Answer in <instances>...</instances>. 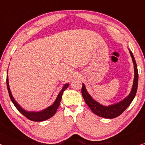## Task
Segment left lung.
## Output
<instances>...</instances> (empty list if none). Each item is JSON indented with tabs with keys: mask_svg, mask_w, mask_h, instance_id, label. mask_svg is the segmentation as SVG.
Returning a JSON list of instances; mask_svg holds the SVG:
<instances>
[{
	"mask_svg": "<svg viewBox=\"0 0 145 145\" xmlns=\"http://www.w3.org/2000/svg\"><path fill=\"white\" fill-rule=\"evenodd\" d=\"M129 52L130 56L132 57V61L134 66V83H133L132 90H131L129 95L124 99L123 100L121 101L109 106H103L101 105L100 103L95 101L91 97V95L87 91L84 84H82L81 92L85 103L88 106L93 114L97 115V116L101 117V118L113 119L120 116L129 106L131 103L132 102L133 99L135 97V94H136L137 92V85H138V71H137L136 62L135 61L134 55H133L132 52L130 50H129Z\"/></svg>",
	"mask_w": 145,
	"mask_h": 145,
	"instance_id": "8db88e82",
	"label": "left lung"
}]
</instances>
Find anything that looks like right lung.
Returning a JSON list of instances; mask_svg holds the SVG:
<instances>
[{"label":"right lung","mask_w":145,"mask_h":145,"mask_svg":"<svg viewBox=\"0 0 145 145\" xmlns=\"http://www.w3.org/2000/svg\"><path fill=\"white\" fill-rule=\"evenodd\" d=\"M6 84H7V88H8L9 95H10L11 101H12V103H13V105H15V106L17 108V109L19 110L23 116L26 117V118H27L31 121H37V122L46 120V119H48L49 118H52V117L56 113L57 110L59 108V105H60V102L61 101L62 96H63L64 91L65 90V89L67 88L69 86V84H66L64 85L63 88H62L61 91L58 94V95H57L56 100L55 101L54 103L52 106H50L49 107H48L46 109L40 112H28L23 109L20 106L19 104H18L17 102L15 100V99L13 98L10 89V86H9L8 75H7V77H6Z\"/></svg>","instance_id":"1"}]
</instances>
